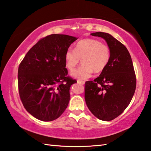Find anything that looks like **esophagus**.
I'll return each instance as SVG.
<instances>
[{"instance_id":"esophagus-1","label":"esophagus","mask_w":151,"mask_h":151,"mask_svg":"<svg viewBox=\"0 0 151 151\" xmlns=\"http://www.w3.org/2000/svg\"><path fill=\"white\" fill-rule=\"evenodd\" d=\"M77 83H78V84H80V85H84V84H85V81L78 80V81H77Z\"/></svg>"}]
</instances>
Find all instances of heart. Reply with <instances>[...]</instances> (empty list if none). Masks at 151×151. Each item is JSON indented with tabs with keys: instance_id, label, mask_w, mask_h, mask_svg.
I'll return each instance as SVG.
<instances>
[{
	"instance_id": "heart-1",
	"label": "heart",
	"mask_w": 151,
	"mask_h": 151,
	"mask_svg": "<svg viewBox=\"0 0 151 151\" xmlns=\"http://www.w3.org/2000/svg\"><path fill=\"white\" fill-rule=\"evenodd\" d=\"M111 58V50L106 44L99 40L85 39L76 45L75 50L69 48L65 55V65L72 71L81 59L82 65L71 73L74 78L85 80L93 73H100L105 69Z\"/></svg>"
}]
</instances>
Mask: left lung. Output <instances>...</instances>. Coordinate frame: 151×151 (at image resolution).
Here are the masks:
<instances>
[{
	"mask_svg": "<svg viewBox=\"0 0 151 151\" xmlns=\"http://www.w3.org/2000/svg\"><path fill=\"white\" fill-rule=\"evenodd\" d=\"M91 35L106 40L111 58L99 77L85 83L86 104L99 119L112 121L123 112L134 95L137 80L133 64L126 47L112 36L102 32Z\"/></svg>",
	"mask_w": 151,
	"mask_h": 151,
	"instance_id": "left-lung-1",
	"label": "left lung"
}]
</instances>
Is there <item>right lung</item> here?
Wrapping results in <instances>:
<instances>
[{
  "instance_id": "add662e5",
  "label": "right lung",
  "mask_w": 151,
  "mask_h": 151,
  "mask_svg": "<svg viewBox=\"0 0 151 151\" xmlns=\"http://www.w3.org/2000/svg\"><path fill=\"white\" fill-rule=\"evenodd\" d=\"M76 39L66 35L47 36L30 48L20 63V99L24 109L36 119L54 121L67 107L70 87L76 81L68 76L65 55Z\"/></svg>"
}]
</instances>
